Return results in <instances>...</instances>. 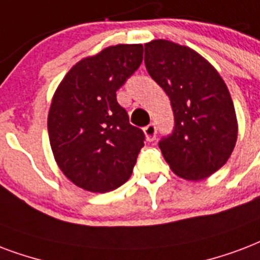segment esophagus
Here are the masks:
<instances>
[{
	"label": "esophagus",
	"mask_w": 260,
	"mask_h": 260,
	"mask_svg": "<svg viewBox=\"0 0 260 260\" xmlns=\"http://www.w3.org/2000/svg\"><path fill=\"white\" fill-rule=\"evenodd\" d=\"M144 135L148 142H152L156 136V126L155 124H148L147 126H144Z\"/></svg>",
	"instance_id": "1"
}]
</instances>
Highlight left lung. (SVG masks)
<instances>
[{"instance_id":"obj_1","label":"left lung","mask_w":260,"mask_h":260,"mask_svg":"<svg viewBox=\"0 0 260 260\" xmlns=\"http://www.w3.org/2000/svg\"><path fill=\"white\" fill-rule=\"evenodd\" d=\"M148 75L169 96L172 135L159 140L174 173L199 181L222 168L237 140V118L226 84L199 53L156 39L144 45Z\"/></svg>"}]
</instances>
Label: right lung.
Masks as SVG:
<instances>
[{
	"instance_id": "add662e5",
	"label": "right lung",
	"mask_w": 260,
	"mask_h": 260,
	"mask_svg": "<svg viewBox=\"0 0 260 260\" xmlns=\"http://www.w3.org/2000/svg\"><path fill=\"white\" fill-rule=\"evenodd\" d=\"M143 61L142 45H116L73 65L51 101L47 131L55 162L75 185L113 191L128 181L144 134L116 91Z\"/></svg>"
}]
</instances>
